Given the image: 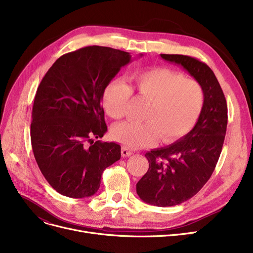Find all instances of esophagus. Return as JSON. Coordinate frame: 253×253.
I'll return each mask as SVG.
<instances>
[{"instance_id": "esophagus-1", "label": "esophagus", "mask_w": 253, "mask_h": 253, "mask_svg": "<svg viewBox=\"0 0 253 253\" xmlns=\"http://www.w3.org/2000/svg\"><path fill=\"white\" fill-rule=\"evenodd\" d=\"M121 153H122V156H123V157H129V156L132 155V152H131L128 148H126V147H123V148H122Z\"/></svg>"}]
</instances>
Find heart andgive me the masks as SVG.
I'll list each match as a JSON object with an SVG mask.
<instances>
[{
	"label": "heart",
	"mask_w": 253,
	"mask_h": 253,
	"mask_svg": "<svg viewBox=\"0 0 253 253\" xmlns=\"http://www.w3.org/2000/svg\"><path fill=\"white\" fill-rule=\"evenodd\" d=\"M132 88L123 80L116 79L106 85L102 102L108 115L121 119L132 96L149 101L144 122H123L112 129V136L131 149L148 147L159 137L163 142L176 140L194 127L204 104V91L194 79L185 78L168 68H152L134 73Z\"/></svg>",
	"instance_id": "obj_1"
}]
</instances>
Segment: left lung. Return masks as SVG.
<instances>
[{
  "instance_id": "left-lung-1",
  "label": "left lung",
  "mask_w": 253,
  "mask_h": 253,
  "mask_svg": "<svg viewBox=\"0 0 253 253\" xmlns=\"http://www.w3.org/2000/svg\"><path fill=\"white\" fill-rule=\"evenodd\" d=\"M161 57L181 65L204 91L201 114L189 133L144 155L149 170L137 182L136 193L145 203L168 207L189 200L213 173L227 132L228 105L214 73L206 63L179 54Z\"/></svg>"
}]
</instances>
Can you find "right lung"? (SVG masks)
<instances>
[{
  "label": "right lung",
  "instance_id": "1",
  "mask_svg": "<svg viewBox=\"0 0 253 253\" xmlns=\"http://www.w3.org/2000/svg\"><path fill=\"white\" fill-rule=\"evenodd\" d=\"M130 61L128 52L88 46L60 56L40 83L32 114V147L42 174L59 194L93 196L103 170L121 158L120 144L94 138L108 130L103 91Z\"/></svg>",
  "mask_w": 253,
  "mask_h": 253
}]
</instances>
